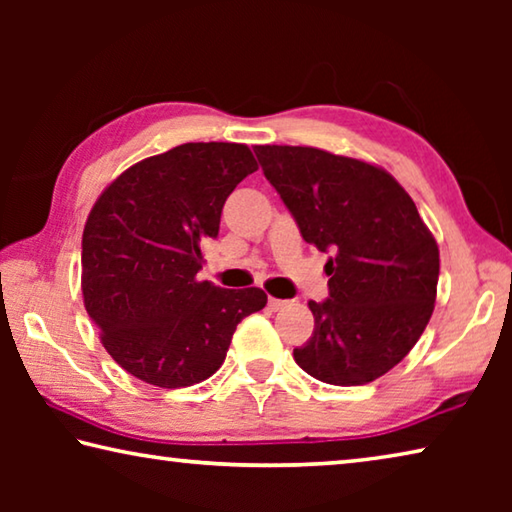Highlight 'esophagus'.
<instances>
[{
    "label": "esophagus",
    "mask_w": 512,
    "mask_h": 512,
    "mask_svg": "<svg viewBox=\"0 0 512 512\" xmlns=\"http://www.w3.org/2000/svg\"><path fill=\"white\" fill-rule=\"evenodd\" d=\"M287 305H289V300H280V298H268V307H271L273 311L282 309V307H287Z\"/></svg>",
    "instance_id": "obj_1"
}]
</instances>
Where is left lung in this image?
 Instances as JSON below:
<instances>
[{
  "label": "left lung",
  "mask_w": 512,
  "mask_h": 512,
  "mask_svg": "<svg viewBox=\"0 0 512 512\" xmlns=\"http://www.w3.org/2000/svg\"><path fill=\"white\" fill-rule=\"evenodd\" d=\"M300 235L327 259L329 298L309 300L314 334L293 350L307 375L361 386L395 368L436 305L438 244L391 173L314 146H255Z\"/></svg>",
  "instance_id": "8db88e82"
}]
</instances>
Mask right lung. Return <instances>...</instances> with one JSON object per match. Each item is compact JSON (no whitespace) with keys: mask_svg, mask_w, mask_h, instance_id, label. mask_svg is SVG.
I'll use <instances>...</instances> for the list:
<instances>
[{"mask_svg":"<svg viewBox=\"0 0 512 512\" xmlns=\"http://www.w3.org/2000/svg\"><path fill=\"white\" fill-rule=\"evenodd\" d=\"M257 171L246 144L189 142L133 164L103 189L83 230L81 289L121 368L185 388L221 368L232 334L266 307L257 287L198 282L225 198Z\"/></svg>","mask_w":512,"mask_h":512,"instance_id":"add662e5","label":"right lung"}]
</instances>
